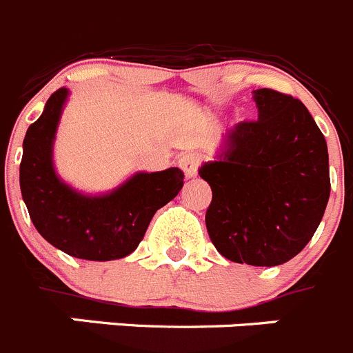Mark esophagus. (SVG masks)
Instances as JSON below:
<instances>
[{
  "label": "esophagus",
  "mask_w": 353,
  "mask_h": 353,
  "mask_svg": "<svg viewBox=\"0 0 353 353\" xmlns=\"http://www.w3.org/2000/svg\"><path fill=\"white\" fill-rule=\"evenodd\" d=\"M180 168L183 170L187 179H194L196 174H198V166H199V159L198 155L194 154H183L182 157L179 159Z\"/></svg>",
  "instance_id": "esophagus-1"
}]
</instances>
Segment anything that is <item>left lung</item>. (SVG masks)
<instances>
[{
	"label": "left lung",
	"mask_w": 353,
	"mask_h": 353,
	"mask_svg": "<svg viewBox=\"0 0 353 353\" xmlns=\"http://www.w3.org/2000/svg\"><path fill=\"white\" fill-rule=\"evenodd\" d=\"M257 121L225 131L199 176L213 192L206 229L232 263L278 266L315 234L331 194L327 143L299 99L254 90Z\"/></svg>",
	"instance_id": "obj_1"
}]
</instances>
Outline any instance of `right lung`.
<instances>
[{
	"label": "right lung",
	"mask_w": 353,
	"mask_h": 353,
	"mask_svg": "<svg viewBox=\"0 0 353 353\" xmlns=\"http://www.w3.org/2000/svg\"><path fill=\"white\" fill-rule=\"evenodd\" d=\"M70 89L61 87L28 128L22 143L21 192L29 216L45 240L85 261H115L137 250L152 216L183 187V171H138L103 194L77 190L59 176L54 141Z\"/></svg>",
	"instance_id": "obj_1"
}]
</instances>
